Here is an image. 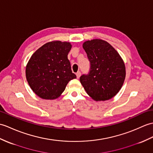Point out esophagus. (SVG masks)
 Masks as SVG:
<instances>
[{
	"label": "esophagus",
	"mask_w": 153,
	"mask_h": 153,
	"mask_svg": "<svg viewBox=\"0 0 153 153\" xmlns=\"http://www.w3.org/2000/svg\"><path fill=\"white\" fill-rule=\"evenodd\" d=\"M76 76H77V79H79V77L81 76V72H79H79H77L76 73Z\"/></svg>",
	"instance_id": "obj_1"
}]
</instances>
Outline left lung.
Returning a JSON list of instances; mask_svg holds the SVG:
<instances>
[{"label": "left lung", "mask_w": 153, "mask_h": 153, "mask_svg": "<svg viewBox=\"0 0 153 153\" xmlns=\"http://www.w3.org/2000/svg\"><path fill=\"white\" fill-rule=\"evenodd\" d=\"M90 71L80 77L85 91L96 101L109 100L119 93L126 76L123 60L108 42L100 39L85 42Z\"/></svg>", "instance_id": "left-lung-1"}]
</instances>
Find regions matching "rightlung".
<instances>
[{
    "label": "right lung",
    "instance_id": "add662e5",
    "mask_svg": "<svg viewBox=\"0 0 153 153\" xmlns=\"http://www.w3.org/2000/svg\"><path fill=\"white\" fill-rule=\"evenodd\" d=\"M71 48L70 42L53 41L42 45L31 56L26 66V78L40 98H57L69 81L76 78L68 59Z\"/></svg>",
    "mask_w": 153,
    "mask_h": 153
}]
</instances>
